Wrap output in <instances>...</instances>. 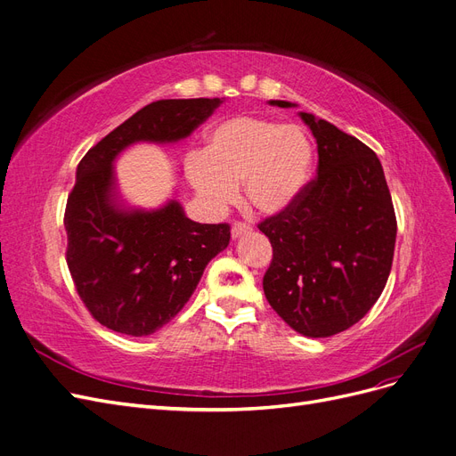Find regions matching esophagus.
<instances>
[{
  "label": "esophagus",
  "mask_w": 456,
  "mask_h": 456,
  "mask_svg": "<svg viewBox=\"0 0 456 456\" xmlns=\"http://www.w3.org/2000/svg\"><path fill=\"white\" fill-rule=\"evenodd\" d=\"M252 228L250 226H247V224H241V223H235L233 226H232V238L233 240H240L241 235H245V233H248Z\"/></svg>",
  "instance_id": "obj_1"
}]
</instances>
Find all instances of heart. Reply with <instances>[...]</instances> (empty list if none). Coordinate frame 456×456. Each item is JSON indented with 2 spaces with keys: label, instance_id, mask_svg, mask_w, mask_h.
Instances as JSON below:
<instances>
[{
  "label": "heart",
  "instance_id": "obj_1",
  "mask_svg": "<svg viewBox=\"0 0 456 456\" xmlns=\"http://www.w3.org/2000/svg\"><path fill=\"white\" fill-rule=\"evenodd\" d=\"M313 162V142L299 125L235 116L208 133L204 153L187 157L185 175L213 213L232 204L241 185L245 204L271 216L303 194Z\"/></svg>",
  "mask_w": 456,
  "mask_h": 456
}]
</instances>
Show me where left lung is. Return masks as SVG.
Segmentation results:
<instances>
[{
    "label": "left lung",
    "mask_w": 456,
    "mask_h": 456,
    "mask_svg": "<svg viewBox=\"0 0 456 456\" xmlns=\"http://www.w3.org/2000/svg\"><path fill=\"white\" fill-rule=\"evenodd\" d=\"M299 118L318 143V177L286 211L260 224L273 247L264 294L291 330L323 338L357 323L381 296L396 218L384 168L369 145L313 114Z\"/></svg>",
    "instance_id": "obj_1"
}]
</instances>
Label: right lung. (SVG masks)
Instances as JSON below:
<instances>
[{"instance_id":"right-lung-1","label":"right lung","mask_w":456,"mask_h":456,"mask_svg":"<svg viewBox=\"0 0 456 456\" xmlns=\"http://www.w3.org/2000/svg\"><path fill=\"white\" fill-rule=\"evenodd\" d=\"M224 99H167L143 106L91 148L67 200V265L99 323L148 337L194 294L206 265L230 243L228 224H200L172 196L155 209L126 204L116 160L134 143H177Z\"/></svg>"}]
</instances>
